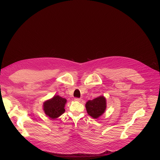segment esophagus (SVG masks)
<instances>
[{
  "label": "esophagus",
  "mask_w": 160,
  "mask_h": 160,
  "mask_svg": "<svg viewBox=\"0 0 160 160\" xmlns=\"http://www.w3.org/2000/svg\"><path fill=\"white\" fill-rule=\"evenodd\" d=\"M74 100L77 102H80L81 101V99H80V98H75Z\"/></svg>",
  "instance_id": "obj_1"
}]
</instances>
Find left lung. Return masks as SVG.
Listing matches in <instances>:
<instances>
[{
  "mask_svg": "<svg viewBox=\"0 0 160 160\" xmlns=\"http://www.w3.org/2000/svg\"><path fill=\"white\" fill-rule=\"evenodd\" d=\"M106 99L101 96L93 100H89L85 104V108L88 115L97 119L102 116L106 109Z\"/></svg>",
  "mask_w": 160,
  "mask_h": 160,
  "instance_id": "left-lung-1",
  "label": "left lung"
}]
</instances>
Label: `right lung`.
<instances>
[{
    "instance_id": "right-lung-1",
    "label": "right lung",
    "mask_w": 160,
    "mask_h": 160,
    "mask_svg": "<svg viewBox=\"0 0 160 160\" xmlns=\"http://www.w3.org/2000/svg\"><path fill=\"white\" fill-rule=\"evenodd\" d=\"M67 101L62 97L56 95L43 103V110L46 116L51 119L59 117L64 112V106Z\"/></svg>"
}]
</instances>
